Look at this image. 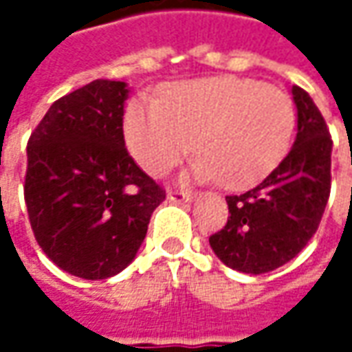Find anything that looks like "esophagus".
Returning <instances> with one entry per match:
<instances>
[{"instance_id":"1","label":"esophagus","mask_w":352,"mask_h":352,"mask_svg":"<svg viewBox=\"0 0 352 352\" xmlns=\"http://www.w3.org/2000/svg\"><path fill=\"white\" fill-rule=\"evenodd\" d=\"M168 199L170 201H174V204H188V201H192V199H194V196H192V192L174 190V192H168Z\"/></svg>"}]
</instances>
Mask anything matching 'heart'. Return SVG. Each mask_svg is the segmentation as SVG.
<instances>
[{
	"instance_id": "b5f03b06",
	"label": "heart",
	"mask_w": 352,
	"mask_h": 352,
	"mask_svg": "<svg viewBox=\"0 0 352 352\" xmlns=\"http://www.w3.org/2000/svg\"><path fill=\"white\" fill-rule=\"evenodd\" d=\"M288 94L245 78H201L164 89L162 102L131 100L123 131L131 155L153 176L174 168L192 148L197 180L231 190L261 182L286 156L296 129Z\"/></svg>"
}]
</instances>
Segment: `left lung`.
I'll return each instance as SVG.
<instances>
[{
    "label": "left lung",
    "instance_id": "8db88e82",
    "mask_svg": "<svg viewBox=\"0 0 352 352\" xmlns=\"http://www.w3.org/2000/svg\"><path fill=\"white\" fill-rule=\"evenodd\" d=\"M298 133L288 156L263 182L227 196L229 217L210 236L217 258L245 274H264L292 258L316 235L331 192L327 123L305 89L294 86Z\"/></svg>",
    "mask_w": 352,
    "mask_h": 352
}]
</instances>
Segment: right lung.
I'll list each match as a JSON object with an SVG mask.
<instances>
[{"mask_svg":"<svg viewBox=\"0 0 352 352\" xmlns=\"http://www.w3.org/2000/svg\"><path fill=\"white\" fill-rule=\"evenodd\" d=\"M125 82L94 80L50 105L27 144L25 204L38 247L84 280L119 274L164 190L125 148Z\"/></svg>","mask_w":352,"mask_h":352,"instance_id":"right-lung-1","label":"right lung"}]
</instances>
